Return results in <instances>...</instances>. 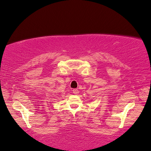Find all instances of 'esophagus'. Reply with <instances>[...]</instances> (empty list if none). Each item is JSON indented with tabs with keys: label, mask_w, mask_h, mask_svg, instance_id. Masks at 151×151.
<instances>
[{
	"label": "esophagus",
	"mask_w": 151,
	"mask_h": 151,
	"mask_svg": "<svg viewBox=\"0 0 151 151\" xmlns=\"http://www.w3.org/2000/svg\"><path fill=\"white\" fill-rule=\"evenodd\" d=\"M73 94L77 95V94L79 93V91H78V89H73Z\"/></svg>",
	"instance_id": "obj_1"
}]
</instances>
